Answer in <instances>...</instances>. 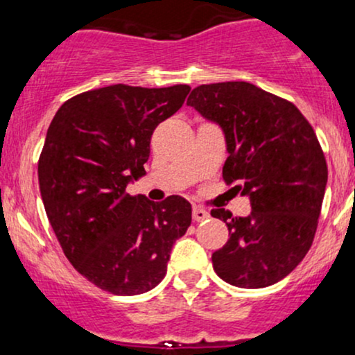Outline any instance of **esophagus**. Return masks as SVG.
Masks as SVG:
<instances>
[{"instance_id": "obj_1", "label": "esophagus", "mask_w": 355, "mask_h": 355, "mask_svg": "<svg viewBox=\"0 0 355 355\" xmlns=\"http://www.w3.org/2000/svg\"><path fill=\"white\" fill-rule=\"evenodd\" d=\"M192 217H193V220L202 222V220L209 219V212H207V210H205V209H202V207H193V210H192Z\"/></svg>"}]
</instances>
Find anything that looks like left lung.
<instances>
[{
  "label": "left lung",
  "mask_w": 355,
  "mask_h": 355,
  "mask_svg": "<svg viewBox=\"0 0 355 355\" xmlns=\"http://www.w3.org/2000/svg\"><path fill=\"white\" fill-rule=\"evenodd\" d=\"M187 106L219 124L229 153L222 177L251 202L246 217L210 212L229 229L214 271L239 288L275 285L305 258L317 231L329 177L317 135L295 104L243 80L198 85Z\"/></svg>",
  "instance_id": "obj_1"
}]
</instances>
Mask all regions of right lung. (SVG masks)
Segmentation results:
<instances>
[{"label":"right lung","mask_w":355,"mask_h":355,"mask_svg":"<svg viewBox=\"0 0 355 355\" xmlns=\"http://www.w3.org/2000/svg\"><path fill=\"white\" fill-rule=\"evenodd\" d=\"M189 92L185 84L94 89L65 101L46 131L38 159L46 217L72 266L112 295L157 286L175 241L192 222L184 197L151 202L126 192L146 175L155 128Z\"/></svg>","instance_id":"add662e5"}]
</instances>
